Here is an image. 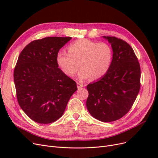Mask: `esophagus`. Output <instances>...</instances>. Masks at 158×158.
<instances>
[{
  "label": "esophagus",
  "mask_w": 158,
  "mask_h": 158,
  "mask_svg": "<svg viewBox=\"0 0 158 158\" xmlns=\"http://www.w3.org/2000/svg\"><path fill=\"white\" fill-rule=\"evenodd\" d=\"M77 85H78V88H82L84 86H85V84H83V82H77Z\"/></svg>",
  "instance_id": "esophagus-1"
}]
</instances>
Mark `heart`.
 <instances>
[{"label": "heart", "mask_w": 158, "mask_h": 158, "mask_svg": "<svg viewBox=\"0 0 158 158\" xmlns=\"http://www.w3.org/2000/svg\"><path fill=\"white\" fill-rule=\"evenodd\" d=\"M68 52L59 51L56 55V63L63 73L73 77L80 67L79 77L93 80L99 79L106 74L111 66L113 51L105 42L97 43L82 39L70 44Z\"/></svg>", "instance_id": "heart-1"}]
</instances>
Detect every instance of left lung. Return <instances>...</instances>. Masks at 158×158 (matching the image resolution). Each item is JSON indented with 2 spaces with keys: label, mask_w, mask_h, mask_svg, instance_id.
Returning <instances> with one entry per match:
<instances>
[{
  "label": "left lung",
  "mask_w": 158,
  "mask_h": 158,
  "mask_svg": "<svg viewBox=\"0 0 158 158\" xmlns=\"http://www.w3.org/2000/svg\"><path fill=\"white\" fill-rule=\"evenodd\" d=\"M111 44L113 59L107 73L87 85L86 107L102 122L122 118L130 111L140 88V66L131 45L120 38L103 36Z\"/></svg>",
  "instance_id": "8db88e82"
}]
</instances>
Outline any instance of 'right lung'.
<instances>
[{"label": "right lung", "instance_id": "obj_1", "mask_svg": "<svg viewBox=\"0 0 158 158\" xmlns=\"http://www.w3.org/2000/svg\"><path fill=\"white\" fill-rule=\"evenodd\" d=\"M71 37H47L27 45L14 71L16 97L20 107L33 121L48 124L63 115L76 82L59 67L56 55Z\"/></svg>", "mask_w": 158, "mask_h": 158}]
</instances>
